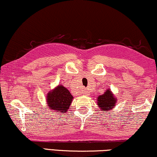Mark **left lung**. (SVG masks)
<instances>
[{"label": "left lung", "instance_id": "obj_1", "mask_svg": "<svg viewBox=\"0 0 157 157\" xmlns=\"http://www.w3.org/2000/svg\"><path fill=\"white\" fill-rule=\"evenodd\" d=\"M117 98L109 89H107L104 94L99 95L97 98V105L102 111H109L114 108Z\"/></svg>", "mask_w": 157, "mask_h": 157}]
</instances>
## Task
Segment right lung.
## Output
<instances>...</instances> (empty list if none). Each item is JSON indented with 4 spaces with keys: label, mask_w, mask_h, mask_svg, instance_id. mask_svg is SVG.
I'll list each match as a JSON object with an SVG mask.
<instances>
[{
    "label": "right lung",
    "mask_w": 157,
    "mask_h": 157,
    "mask_svg": "<svg viewBox=\"0 0 157 157\" xmlns=\"http://www.w3.org/2000/svg\"><path fill=\"white\" fill-rule=\"evenodd\" d=\"M73 96L63 85H58L46 95V104L50 110L66 113L73 101Z\"/></svg>",
    "instance_id": "obj_1"
}]
</instances>
